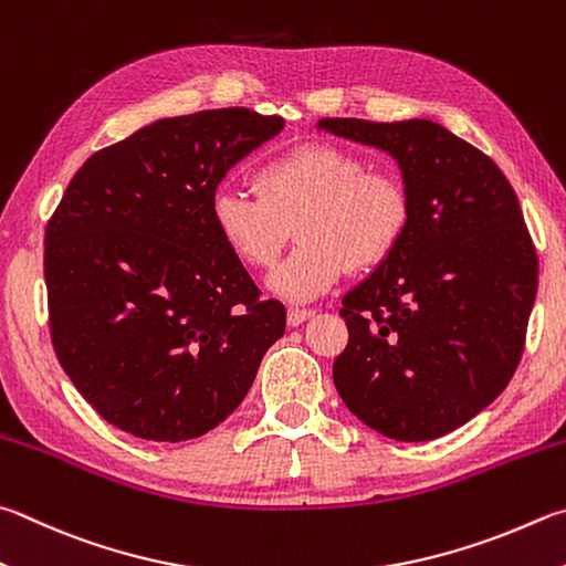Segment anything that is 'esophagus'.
I'll list each match as a JSON object with an SVG mask.
<instances>
[{
	"label": "esophagus",
	"mask_w": 566,
	"mask_h": 566,
	"mask_svg": "<svg viewBox=\"0 0 566 566\" xmlns=\"http://www.w3.org/2000/svg\"><path fill=\"white\" fill-rule=\"evenodd\" d=\"M312 316H314V310H290V312H286V324L300 326V324L306 322V318H312Z\"/></svg>",
	"instance_id": "1"
}]
</instances>
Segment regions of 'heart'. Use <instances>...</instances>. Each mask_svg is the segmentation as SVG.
<instances>
[{"instance_id":"1","label":"heart","mask_w":566,"mask_h":566,"mask_svg":"<svg viewBox=\"0 0 566 566\" xmlns=\"http://www.w3.org/2000/svg\"><path fill=\"white\" fill-rule=\"evenodd\" d=\"M256 192L220 190L210 220L220 242L244 266L270 270L292 240L300 248L272 274L270 290L312 302L346 270L384 264L410 222L406 185L388 170L366 168L358 153L334 143H302L254 172Z\"/></svg>"}]
</instances>
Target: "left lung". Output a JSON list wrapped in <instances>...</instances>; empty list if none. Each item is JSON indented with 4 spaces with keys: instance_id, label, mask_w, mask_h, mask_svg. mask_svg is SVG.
<instances>
[{
    "instance_id": "obj_1",
    "label": "left lung",
    "mask_w": 566,
    "mask_h": 566,
    "mask_svg": "<svg viewBox=\"0 0 566 566\" xmlns=\"http://www.w3.org/2000/svg\"><path fill=\"white\" fill-rule=\"evenodd\" d=\"M394 156L410 198L396 252L342 300L334 386L381 436L418 443L488 408L525 352L537 252L517 195L485 153L426 118H322Z\"/></svg>"
}]
</instances>
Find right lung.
Instances as JSON below:
<instances>
[{
  "label": "right lung",
  "instance_id": "right-lung-1",
  "mask_svg": "<svg viewBox=\"0 0 566 566\" xmlns=\"http://www.w3.org/2000/svg\"><path fill=\"white\" fill-rule=\"evenodd\" d=\"M284 128L250 108L163 118L71 178L44 240L51 344L91 408L178 443L242 403L286 312L220 242L210 202Z\"/></svg>",
  "mask_w": 566,
  "mask_h": 566
}]
</instances>
